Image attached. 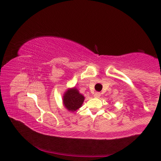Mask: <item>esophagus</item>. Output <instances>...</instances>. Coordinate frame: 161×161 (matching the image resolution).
<instances>
[{"label": "esophagus", "mask_w": 161, "mask_h": 161, "mask_svg": "<svg viewBox=\"0 0 161 161\" xmlns=\"http://www.w3.org/2000/svg\"><path fill=\"white\" fill-rule=\"evenodd\" d=\"M94 96V97L99 98V97H100V96H101V93H100V92H95Z\"/></svg>", "instance_id": "obj_1"}]
</instances>
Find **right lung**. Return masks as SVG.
<instances>
[{
  "mask_svg": "<svg viewBox=\"0 0 161 161\" xmlns=\"http://www.w3.org/2000/svg\"><path fill=\"white\" fill-rule=\"evenodd\" d=\"M84 99V96L79 93L77 89L74 88L65 92L63 97V103L67 110L73 112L81 107Z\"/></svg>",
  "mask_w": 161,
  "mask_h": 161,
  "instance_id": "obj_1",
  "label": "right lung"
}]
</instances>
